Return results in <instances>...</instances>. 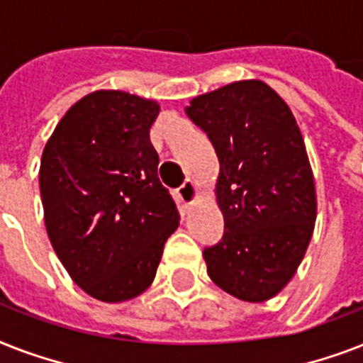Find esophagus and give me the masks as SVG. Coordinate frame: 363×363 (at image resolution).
<instances>
[{"mask_svg": "<svg viewBox=\"0 0 363 363\" xmlns=\"http://www.w3.org/2000/svg\"><path fill=\"white\" fill-rule=\"evenodd\" d=\"M177 196H179V199H181V203L184 205V207H190V205H194V201H198L199 199L198 184L194 181H186L179 190H177Z\"/></svg>", "mask_w": 363, "mask_h": 363, "instance_id": "1", "label": "esophagus"}]
</instances>
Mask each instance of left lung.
Here are the masks:
<instances>
[{"label":"left lung","instance_id":"1","mask_svg":"<svg viewBox=\"0 0 363 363\" xmlns=\"http://www.w3.org/2000/svg\"><path fill=\"white\" fill-rule=\"evenodd\" d=\"M184 111L220 164L224 235L203 250L207 273L233 298L267 301L298 271L315 230V177L298 122L256 79L201 94Z\"/></svg>","mask_w":363,"mask_h":363}]
</instances>
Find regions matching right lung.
<instances>
[{
  "instance_id": "obj_1",
  "label": "right lung",
  "mask_w": 363,
  "mask_h": 363,
  "mask_svg": "<svg viewBox=\"0 0 363 363\" xmlns=\"http://www.w3.org/2000/svg\"><path fill=\"white\" fill-rule=\"evenodd\" d=\"M152 99L98 90L71 107L39 167L48 239L88 296L121 303L152 284L179 211L158 179Z\"/></svg>"
}]
</instances>
